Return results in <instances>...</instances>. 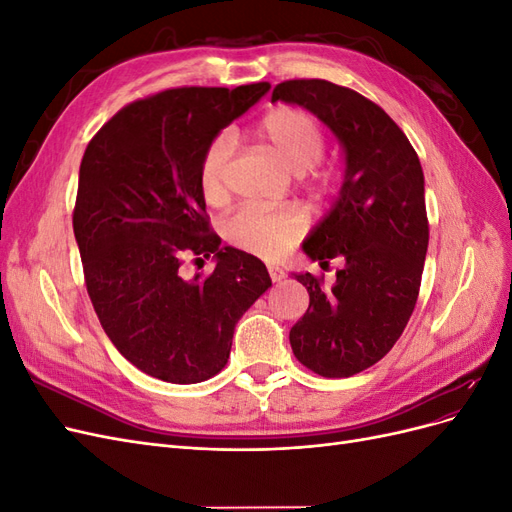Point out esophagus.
Listing matches in <instances>:
<instances>
[{
    "label": "esophagus",
    "instance_id": "1",
    "mask_svg": "<svg viewBox=\"0 0 512 512\" xmlns=\"http://www.w3.org/2000/svg\"><path fill=\"white\" fill-rule=\"evenodd\" d=\"M269 269V275H271V282L275 284V282H282L284 277H286V273H284V269L282 267H275V265H269L267 267Z\"/></svg>",
    "mask_w": 512,
    "mask_h": 512
}]
</instances>
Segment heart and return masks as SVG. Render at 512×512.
I'll list each match as a JSON object with an SVG mask.
<instances>
[{
  "instance_id": "b5f03b06",
  "label": "heart",
  "mask_w": 512,
  "mask_h": 512,
  "mask_svg": "<svg viewBox=\"0 0 512 512\" xmlns=\"http://www.w3.org/2000/svg\"><path fill=\"white\" fill-rule=\"evenodd\" d=\"M258 134L273 147L294 173H305L318 164L324 153V130L314 115L294 106H277L258 123ZM235 153V141L220 132L205 147L198 166V188L209 205L226 198V168ZM305 220L294 209L239 207L222 222L224 239L237 250L258 258L275 260L299 241Z\"/></svg>"
}]
</instances>
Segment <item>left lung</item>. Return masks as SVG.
<instances>
[{"label":"left lung","instance_id":"obj_1","mask_svg":"<svg viewBox=\"0 0 512 512\" xmlns=\"http://www.w3.org/2000/svg\"><path fill=\"white\" fill-rule=\"evenodd\" d=\"M273 102L312 111L346 151L342 192L305 254L329 267L344 258L333 288L324 275H297L309 292L290 329L299 363L324 378H350L378 363L414 312L429 245L425 177L408 136L359 91L322 79L275 85Z\"/></svg>","mask_w":512,"mask_h":512}]
</instances>
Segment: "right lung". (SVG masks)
Listing matches in <instances>:
<instances>
[{"label": "right lung", "instance_id": "obj_1", "mask_svg": "<svg viewBox=\"0 0 512 512\" xmlns=\"http://www.w3.org/2000/svg\"><path fill=\"white\" fill-rule=\"evenodd\" d=\"M269 87L164 89L123 106L85 149L72 226L87 294L113 346L147 376L220 374L235 324L271 286L256 256L220 247L198 188L211 138ZM211 253L209 276L182 280L185 257Z\"/></svg>", "mask_w": 512, "mask_h": 512}]
</instances>
